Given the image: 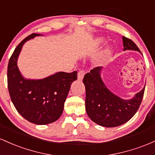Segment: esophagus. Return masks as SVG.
<instances>
[{
    "label": "esophagus",
    "mask_w": 155,
    "mask_h": 155,
    "mask_svg": "<svg viewBox=\"0 0 155 155\" xmlns=\"http://www.w3.org/2000/svg\"><path fill=\"white\" fill-rule=\"evenodd\" d=\"M84 75H85V72H84V71H83V70L80 71V72H78V81H82L83 77H84Z\"/></svg>",
    "instance_id": "obj_1"
}]
</instances>
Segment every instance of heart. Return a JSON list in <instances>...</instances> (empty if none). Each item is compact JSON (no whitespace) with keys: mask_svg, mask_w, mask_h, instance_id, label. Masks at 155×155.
Returning <instances> with one entry per match:
<instances>
[{"mask_svg":"<svg viewBox=\"0 0 155 155\" xmlns=\"http://www.w3.org/2000/svg\"><path fill=\"white\" fill-rule=\"evenodd\" d=\"M102 41H103V39H102V38H97L96 39V44L100 45L102 42Z\"/></svg>","mask_w":155,"mask_h":155,"instance_id":"1","label":"heart"}]
</instances>
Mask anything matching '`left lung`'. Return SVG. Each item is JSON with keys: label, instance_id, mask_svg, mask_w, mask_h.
<instances>
[{"label": "left lung", "instance_id": "obj_1", "mask_svg": "<svg viewBox=\"0 0 155 155\" xmlns=\"http://www.w3.org/2000/svg\"><path fill=\"white\" fill-rule=\"evenodd\" d=\"M124 50L140 52L137 45L122 36ZM102 67L91 69L85 74L86 110L88 117L96 124L105 127H115L128 121L136 114L143 99L145 86L130 100H124L112 93L101 78Z\"/></svg>", "mask_w": 155, "mask_h": 155}]
</instances>
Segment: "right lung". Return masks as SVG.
<instances>
[{
  "label": "right lung",
  "instance_id": "obj_1",
  "mask_svg": "<svg viewBox=\"0 0 155 155\" xmlns=\"http://www.w3.org/2000/svg\"><path fill=\"white\" fill-rule=\"evenodd\" d=\"M42 36L32 34L20 43L9 59L7 69L8 89L12 103L24 119L35 124L54 122L61 116L71 84L78 72H58L39 80L26 79L17 67V59L28 40Z\"/></svg>",
  "mask_w": 155,
  "mask_h": 155
}]
</instances>
